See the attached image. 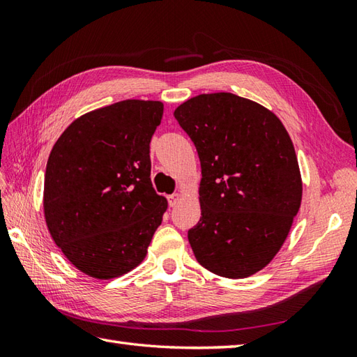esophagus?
<instances>
[{
	"label": "esophagus",
	"instance_id": "1",
	"mask_svg": "<svg viewBox=\"0 0 357 357\" xmlns=\"http://www.w3.org/2000/svg\"><path fill=\"white\" fill-rule=\"evenodd\" d=\"M181 196H183V195H181V193H173V195H170L169 196V206L170 207H174V206H176V204L181 201Z\"/></svg>",
	"mask_w": 357,
	"mask_h": 357
}]
</instances>
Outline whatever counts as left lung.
Returning a JSON list of instances; mask_svg holds the SVG:
<instances>
[{"label": "left lung", "instance_id": "obj_1", "mask_svg": "<svg viewBox=\"0 0 357 357\" xmlns=\"http://www.w3.org/2000/svg\"><path fill=\"white\" fill-rule=\"evenodd\" d=\"M201 161V219L188 230L196 259L242 279L271 262L302 201L294 146L271 110L233 93H202L174 110Z\"/></svg>", "mask_w": 357, "mask_h": 357}]
</instances>
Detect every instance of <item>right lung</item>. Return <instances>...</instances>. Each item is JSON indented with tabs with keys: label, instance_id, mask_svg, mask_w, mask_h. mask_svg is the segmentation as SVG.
<instances>
[{
	"label": "right lung",
	"instance_id": "right-lung-1",
	"mask_svg": "<svg viewBox=\"0 0 357 357\" xmlns=\"http://www.w3.org/2000/svg\"><path fill=\"white\" fill-rule=\"evenodd\" d=\"M161 101L126 100L75 119L53 146L44 176V218L55 244L95 279L144 261L167 199L150 179V139Z\"/></svg>",
	"mask_w": 357,
	"mask_h": 357
}]
</instances>
